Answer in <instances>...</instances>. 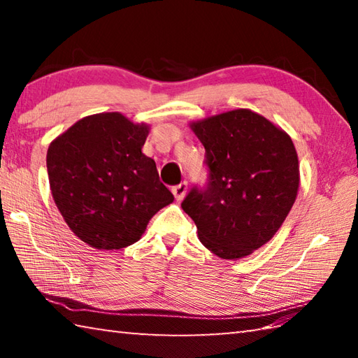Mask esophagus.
I'll return each instance as SVG.
<instances>
[{"label":"esophagus","mask_w":358,"mask_h":358,"mask_svg":"<svg viewBox=\"0 0 358 358\" xmlns=\"http://www.w3.org/2000/svg\"><path fill=\"white\" fill-rule=\"evenodd\" d=\"M186 191H187V183H186V181H181L180 185L173 186V187H172V192H173V196H175V201L180 202L181 199L185 197Z\"/></svg>","instance_id":"esophagus-1"}]
</instances>
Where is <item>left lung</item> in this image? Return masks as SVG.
Wrapping results in <instances>:
<instances>
[{"instance_id":"left-lung-1","label":"left lung","mask_w":358,"mask_h":358,"mask_svg":"<svg viewBox=\"0 0 358 358\" xmlns=\"http://www.w3.org/2000/svg\"><path fill=\"white\" fill-rule=\"evenodd\" d=\"M205 147L207 185H194L181 208L199 238L222 259L245 257L278 232L299 191L290 137L246 108L192 123Z\"/></svg>"}]
</instances>
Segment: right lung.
<instances>
[{"label":"right lung","mask_w":358,"mask_h":358,"mask_svg":"<svg viewBox=\"0 0 358 358\" xmlns=\"http://www.w3.org/2000/svg\"><path fill=\"white\" fill-rule=\"evenodd\" d=\"M147 134V126L121 113H99L48 147L53 201L72 232L96 250L136 243L153 215L173 202L156 162L142 153Z\"/></svg>","instance_id":"obj_1"}]
</instances>
